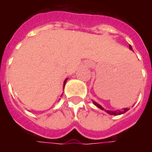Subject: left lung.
I'll list each match as a JSON object with an SVG mask.
<instances>
[{"mask_svg":"<svg viewBox=\"0 0 152 152\" xmlns=\"http://www.w3.org/2000/svg\"><path fill=\"white\" fill-rule=\"evenodd\" d=\"M129 49L130 50H133L132 49V46L131 45H129ZM94 104L96 106V107H98L100 108V109H102V110H104V108L102 107V106H100L99 104H97L96 102H94ZM129 109H127V108H124V110H118V111H107V113L109 114H111V115H120V114H123L124 113H126L127 111H128Z\"/></svg>","mask_w":152,"mask_h":152,"instance_id":"obj_1","label":"left lung"}]
</instances>
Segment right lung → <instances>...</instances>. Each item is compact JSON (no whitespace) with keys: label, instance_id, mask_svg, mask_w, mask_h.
I'll return each mask as SVG.
<instances>
[{"label":"right lung","instance_id":"obj_1","mask_svg":"<svg viewBox=\"0 0 152 152\" xmlns=\"http://www.w3.org/2000/svg\"><path fill=\"white\" fill-rule=\"evenodd\" d=\"M66 81H67V79H66V80H65V82H64V85H65V83H66Z\"/></svg>","mask_w":152,"mask_h":152}]
</instances>
